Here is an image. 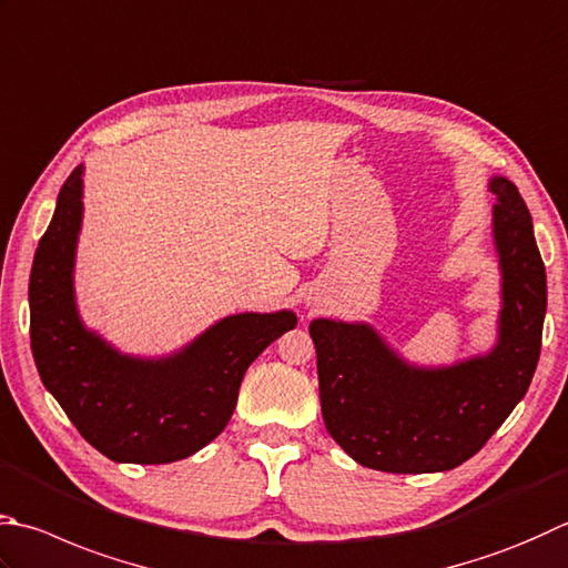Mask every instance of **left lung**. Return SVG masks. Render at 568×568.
<instances>
[{
	"mask_svg": "<svg viewBox=\"0 0 568 568\" xmlns=\"http://www.w3.org/2000/svg\"><path fill=\"white\" fill-rule=\"evenodd\" d=\"M489 190L497 195L501 312L497 346L487 356L415 368L368 324L316 318L308 326L326 430L363 467L420 475L463 465L529 388L541 351L547 272L517 185L491 178Z\"/></svg>",
	"mask_w": 568,
	"mask_h": 568,
	"instance_id": "1",
	"label": "left lung"
}]
</instances>
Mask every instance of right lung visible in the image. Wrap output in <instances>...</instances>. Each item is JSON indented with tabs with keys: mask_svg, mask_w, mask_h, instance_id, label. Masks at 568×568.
I'll use <instances>...</instances> for the list:
<instances>
[{
	"mask_svg": "<svg viewBox=\"0 0 568 568\" xmlns=\"http://www.w3.org/2000/svg\"><path fill=\"white\" fill-rule=\"evenodd\" d=\"M83 168L63 183L29 276L31 353L41 383L95 450L113 463L165 465L224 430L250 363L296 326L294 312L217 321L175 356L118 353L85 328L73 302Z\"/></svg>",
	"mask_w": 568,
	"mask_h": 568,
	"instance_id": "1",
	"label": "right lung"
}]
</instances>
